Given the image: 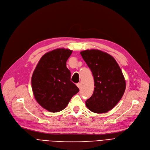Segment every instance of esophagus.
<instances>
[{"mask_svg": "<svg viewBox=\"0 0 150 150\" xmlns=\"http://www.w3.org/2000/svg\"><path fill=\"white\" fill-rule=\"evenodd\" d=\"M76 86H78V88H79L80 89H81V84H80V83H77V84H76Z\"/></svg>", "mask_w": 150, "mask_h": 150, "instance_id": "34e87169", "label": "esophagus"}]
</instances>
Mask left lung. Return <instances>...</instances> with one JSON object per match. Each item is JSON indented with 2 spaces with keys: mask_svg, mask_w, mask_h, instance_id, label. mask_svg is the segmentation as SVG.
<instances>
[{
  "mask_svg": "<svg viewBox=\"0 0 150 150\" xmlns=\"http://www.w3.org/2000/svg\"><path fill=\"white\" fill-rule=\"evenodd\" d=\"M80 54L91 70L95 86L86 106L93 112H107L115 106L125 92L126 82L122 70L115 59L106 52L91 49Z\"/></svg>",
  "mask_w": 150,
  "mask_h": 150,
  "instance_id": "obj_1",
  "label": "left lung"
}]
</instances>
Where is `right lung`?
Segmentation results:
<instances>
[{
	"label": "right lung",
	"mask_w": 150,
	"mask_h": 150,
	"mask_svg": "<svg viewBox=\"0 0 150 150\" xmlns=\"http://www.w3.org/2000/svg\"><path fill=\"white\" fill-rule=\"evenodd\" d=\"M69 49H57L44 54L31 77L34 97L43 108L52 112L65 109L72 97L79 92L70 81L66 62L72 54Z\"/></svg>",
	"instance_id": "add662e5"
}]
</instances>
